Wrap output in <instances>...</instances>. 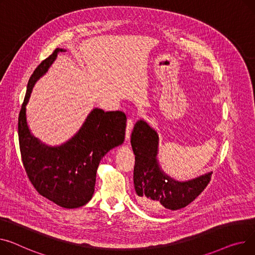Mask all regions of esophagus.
<instances>
[{
  "label": "esophagus",
  "mask_w": 255,
  "mask_h": 255,
  "mask_svg": "<svg viewBox=\"0 0 255 255\" xmlns=\"http://www.w3.org/2000/svg\"><path fill=\"white\" fill-rule=\"evenodd\" d=\"M133 125H134L133 120H131V119H129V120L127 121V126H126V134H125L126 140H129V139H130V134H131V131H132Z\"/></svg>",
  "instance_id": "esophagus-1"
}]
</instances>
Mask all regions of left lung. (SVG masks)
<instances>
[{"label":"left lung","mask_w":255,"mask_h":255,"mask_svg":"<svg viewBox=\"0 0 255 255\" xmlns=\"http://www.w3.org/2000/svg\"><path fill=\"white\" fill-rule=\"evenodd\" d=\"M130 141L135 155L133 180L136 200L145 210L183 208L209 183L211 171L184 181L168 175L158 159V132L143 119L135 123Z\"/></svg>","instance_id":"left-lung-1"}]
</instances>
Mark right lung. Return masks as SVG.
Listing matches in <instances>:
<instances>
[{
  "label": "right lung",
  "instance_id": "right-lung-1",
  "mask_svg": "<svg viewBox=\"0 0 255 255\" xmlns=\"http://www.w3.org/2000/svg\"><path fill=\"white\" fill-rule=\"evenodd\" d=\"M64 51L55 49L31 75L18 118V137L23 166L38 193L60 207L74 209L93 197L99 163L124 142L127 119L122 112L95 108L73 136L58 145L46 144L31 133L26 106L32 88Z\"/></svg>",
  "mask_w": 255,
  "mask_h": 255
}]
</instances>
